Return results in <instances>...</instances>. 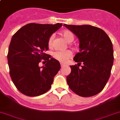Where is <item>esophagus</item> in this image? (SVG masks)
I'll return each mask as SVG.
<instances>
[{"label":"esophagus","instance_id":"1","mask_svg":"<svg viewBox=\"0 0 120 120\" xmlns=\"http://www.w3.org/2000/svg\"><path fill=\"white\" fill-rule=\"evenodd\" d=\"M64 66H65V64H62V63H61V68H63Z\"/></svg>","mask_w":120,"mask_h":120}]
</instances>
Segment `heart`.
Listing matches in <instances>:
<instances>
[{
	"label": "heart",
	"instance_id": "obj_1",
	"mask_svg": "<svg viewBox=\"0 0 120 120\" xmlns=\"http://www.w3.org/2000/svg\"><path fill=\"white\" fill-rule=\"evenodd\" d=\"M60 34L68 43L72 42L74 40V35L72 32L69 30H64L61 31ZM53 39H54V35H51L48 40V45L49 46L52 45ZM52 56L57 61L64 63L72 56V53L69 50H66L63 51H55L52 53Z\"/></svg>",
	"mask_w": 120,
	"mask_h": 120
}]
</instances>
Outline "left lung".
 I'll list each match as a JSON object with an SVG mask.
<instances>
[{
    "label": "left lung",
    "mask_w": 120,
    "mask_h": 120,
    "mask_svg": "<svg viewBox=\"0 0 120 120\" xmlns=\"http://www.w3.org/2000/svg\"><path fill=\"white\" fill-rule=\"evenodd\" d=\"M63 26L79 38L80 51L66 77L69 87L76 94L89 97L101 91L108 82L113 62L112 41L101 29L89 25ZM83 64L81 68L79 66Z\"/></svg>",
    "instance_id": "obj_1"
}]
</instances>
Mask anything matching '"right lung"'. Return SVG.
I'll list each match as a JSON object with an SVG mask.
<instances>
[{"instance_id": "obj_1", "label": "right lung", "mask_w": 120, "mask_h": 120, "mask_svg": "<svg viewBox=\"0 0 120 120\" xmlns=\"http://www.w3.org/2000/svg\"><path fill=\"white\" fill-rule=\"evenodd\" d=\"M62 23L27 24L11 38L7 58L10 74L16 88L29 97L42 95L51 87L54 77L60 69V64L46 54L50 36ZM43 59L47 63L40 67Z\"/></svg>"}]
</instances>
